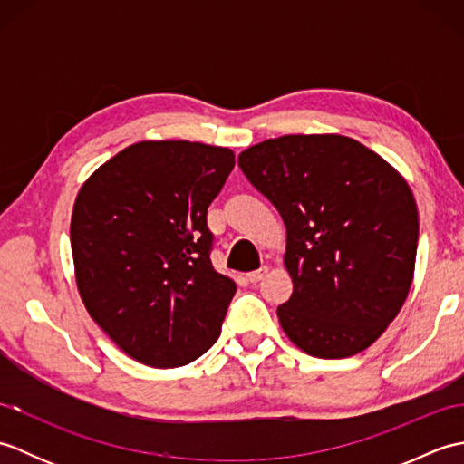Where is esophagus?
I'll use <instances>...</instances> for the list:
<instances>
[{"label": "esophagus", "instance_id": "34e87169", "mask_svg": "<svg viewBox=\"0 0 464 464\" xmlns=\"http://www.w3.org/2000/svg\"><path fill=\"white\" fill-rule=\"evenodd\" d=\"M269 273V267H267V265H263V267L261 269H257V271H251V273H247V279L251 281V283H259L263 277H265V275H267Z\"/></svg>", "mask_w": 464, "mask_h": 464}]
</instances>
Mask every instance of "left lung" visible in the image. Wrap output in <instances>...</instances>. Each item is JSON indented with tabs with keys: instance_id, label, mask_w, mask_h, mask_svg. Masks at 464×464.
Here are the masks:
<instances>
[{
	"instance_id": "left-lung-1",
	"label": "left lung",
	"mask_w": 464,
	"mask_h": 464,
	"mask_svg": "<svg viewBox=\"0 0 464 464\" xmlns=\"http://www.w3.org/2000/svg\"><path fill=\"white\" fill-rule=\"evenodd\" d=\"M239 167L287 227L293 295L283 331L301 351L344 359L377 341L415 273L419 211L411 187L344 135H283L245 150Z\"/></svg>"
}]
</instances>
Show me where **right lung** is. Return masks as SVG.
I'll list each match as a JSON object with an SVG mask.
<instances>
[{
    "instance_id": "obj_1",
    "label": "right lung",
    "mask_w": 464,
    "mask_h": 464,
    "mask_svg": "<svg viewBox=\"0 0 464 464\" xmlns=\"http://www.w3.org/2000/svg\"><path fill=\"white\" fill-rule=\"evenodd\" d=\"M235 167L227 147L141 141L103 163L72 215L87 313L131 359L181 367L219 339L237 285L211 265V205Z\"/></svg>"
}]
</instances>
